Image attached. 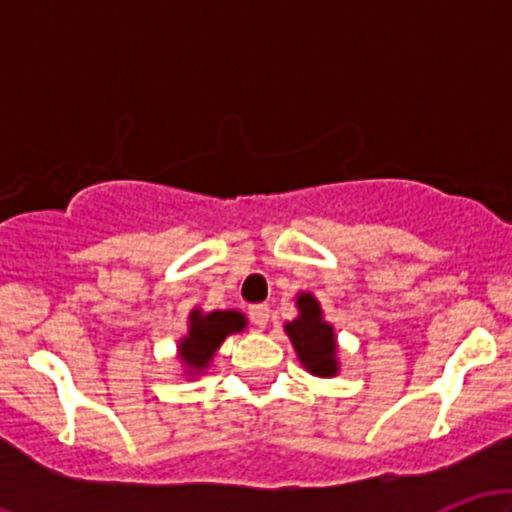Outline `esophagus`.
<instances>
[{
	"mask_svg": "<svg viewBox=\"0 0 512 512\" xmlns=\"http://www.w3.org/2000/svg\"><path fill=\"white\" fill-rule=\"evenodd\" d=\"M248 315H250L252 325H255V327H267V322H269V305L267 303L250 305Z\"/></svg>",
	"mask_w": 512,
	"mask_h": 512,
	"instance_id": "34e87169",
	"label": "esophagus"
}]
</instances>
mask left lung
Here are the masks:
<instances>
[{
  "label": "left lung",
  "instance_id": "left-lung-1",
  "mask_svg": "<svg viewBox=\"0 0 512 512\" xmlns=\"http://www.w3.org/2000/svg\"><path fill=\"white\" fill-rule=\"evenodd\" d=\"M298 310H301V315L286 325V334L296 346L303 366L310 373L330 378V375L337 373V358H334L337 344H334L332 327L322 320L320 305L310 293L298 296Z\"/></svg>",
  "mask_w": 512,
  "mask_h": 512
}]
</instances>
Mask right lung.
Wrapping results in <instances>:
<instances>
[{"label": "right lung", "instance_id": "right-lung-1", "mask_svg": "<svg viewBox=\"0 0 512 512\" xmlns=\"http://www.w3.org/2000/svg\"><path fill=\"white\" fill-rule=\"evenodd\" d=\"M245 317L240 313H233V310H216V313L199 315L197 310L192 313V325L190 334L182 339L180 344V356L185 358L187 366L202 370L207 368L209 358L214 356V351L219 349L223 339L228 334L243 330Z\"/></svg>", "mask_w": 512, "mask_h": 512}]
</instances>
